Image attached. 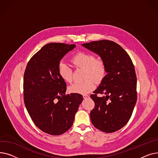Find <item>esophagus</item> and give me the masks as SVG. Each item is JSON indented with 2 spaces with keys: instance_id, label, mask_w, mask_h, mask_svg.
<instances>
[{
  "instance_id": "1",
  "label": "esophagus",
  "mask_w": 158,
  "mask_h": 158,
  "mask_svg": "<svg viewBox=\"0 0 158 158\" xmlns=\"http://www.w3.org/2000/svg\"><path fill=\"white\" fill-rule=\"evenodd\" d=\"M82 97H83V98H86L89 97V95H86V94H84V95H82Z\"/></svg>"
}]
</instances>
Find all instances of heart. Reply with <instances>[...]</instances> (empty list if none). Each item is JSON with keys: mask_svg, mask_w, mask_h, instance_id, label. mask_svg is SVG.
Listing matches in <instances>:
<instances>
[{"mask_svg": "<svg viewBox=\"0 0 158 158\" xmlns=\"http://www.w3.org/2000/svg\"><path fill=\"white\" fill-rule=\"evenodd\" d=\"M72 62L77 68L85 69V78L82 82L72 84L69 88V92L74 94H86L95 88V80L101 82L106 76L107 68L104 61L89 52H79L72 57ZM57 72L60 77L66 82L72 81V69L64 61H61L57 65ZM95 80L94 81V80Z\"/></svg>", "mask_w": 158, "mask_h": 158, "instance_id": "b5f03b06", "label": "heart"}]
</instances>
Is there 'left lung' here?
I'll list each match as a JSON object with an SVG mask.
<instances>
[{
  "instance_id": "obj_1",
  "label": "left lung",
  "mask_w": 158,
  "mask_h": 158,
  "mask_svg": "<svg viewBox=\"0 0 158 158\" xmlns=\"http://www.w3.org/2000/svg\"><path fill=\"white\" fill-rule=\"evenodd\" d=\"M101 56L107 74L90 97L95 102L90 112L93 125L110 133L122 128L129 120L137 100V79L129 54L113 41L99 40L82 45ZM102 94V97L98 96Z\"/></svg>"
}]
</instances>
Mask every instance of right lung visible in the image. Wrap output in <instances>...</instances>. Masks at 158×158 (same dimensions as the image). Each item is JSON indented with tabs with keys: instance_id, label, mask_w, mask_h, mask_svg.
Here are the masks:
<instances>
[{
	"instance_id": "1",
	"label": "right lung",
	"mask_w": 158,
	"mask_h": 158,
	"mask_svg": "<svg viewBox=\"0 0 158 158\" xmlns=\"http://www.w3.org/2000/svg\"><path fill=\"white\" fill-rule=\"evenodd\" d=\"M76 47L62 43L44 45L29 61L23 76V100L35 125L45 133L60 135L72 126L83 98L66 95V85L57 72L63 57Z\"/></svg>"
}]
</instances>
